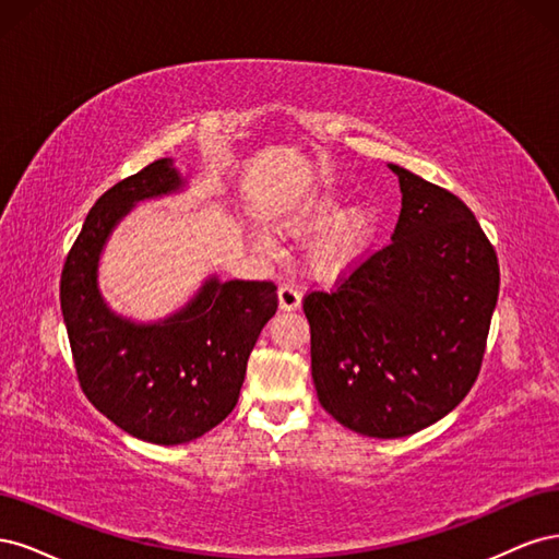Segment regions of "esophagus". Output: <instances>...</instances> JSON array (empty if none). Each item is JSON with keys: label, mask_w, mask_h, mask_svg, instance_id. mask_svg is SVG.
I'll return each mask as SVG.
<instances>
[{"label": "esophagus", "mask_w": 559, "mask_h": 559, "mask_svg": "<svg viewBox=\"0 0 559 559\" xmlns=\"http://www.w3.org/2000/svg\"><path fill=\"white\" fill-rule=\"evenodd\" d=\"M277 298H280L282 310H298L300 308V294H298L296 286H292V284H282L280 292H277Z\"/></svg>", "instance_id": "esophagus-1"}]
</instances>
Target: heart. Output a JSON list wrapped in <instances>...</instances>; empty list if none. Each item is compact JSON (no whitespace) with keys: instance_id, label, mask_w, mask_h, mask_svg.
I'll return each mask as SVG.
<instances>
[{"instance_id":"1","label":"heart","mask_w":559,"mask_h":559,"mask_svg":"<svg viewBox=\"0 0 559 559\" xmlns=\"http://www.w3.org/2000/svg\"><path fill=\"white\" fill-rule=\"evenodd\" d=\"M341 200L326 195L292 226L296 233H312L332 224L306 249V265L314 277L335 280L349 273L354 265H359L376 240L378 214L373 210L357 207L345 214H341Z\"/></svg>"}]
</instances>
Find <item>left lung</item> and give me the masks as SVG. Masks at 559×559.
<instances>
[{
	"label": "left lung",
	"instance_id": "left-lung-1",
	"mask_svg": "<svg viewBox=\"0 0 559 559\" xmlns=\"http://www.w3.org/2000/svg\"><path fill=\"white\" fill-rule=\"evenodd\" d=\"M392 170L403 193L392 242L302 298L321 408L370 438L417 433L464 401L499 296L497 251L473 212Z\"/></svg>",
	"mask_w": 559,
	"mask_h": 559
}]
</instances>
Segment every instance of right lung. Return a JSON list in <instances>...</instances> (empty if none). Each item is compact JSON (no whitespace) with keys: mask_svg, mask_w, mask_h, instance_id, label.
Returning a JSON list of instances; mask_svg holds the SVG:
<instances>
[{"mask_svg":"<svg viewBox=\"0 0 559 559\" xmlns=\"http://www.w3.org/2000/svg\"><path fill=\"white\" fill-rule=\"evenodd\" d=\"M167 158L114 183L88 212L60 275V308L81 392L118 429L156 445L195 441L235 408L247 359L277 310L273 282L210 280L163 324L138 326L107 310L97 259L134 202L179 189Z\"/></svg>","mask_w":559,"mask_h":559,"instance_id":"obj_1","label":"right lung"}]
</instances>
